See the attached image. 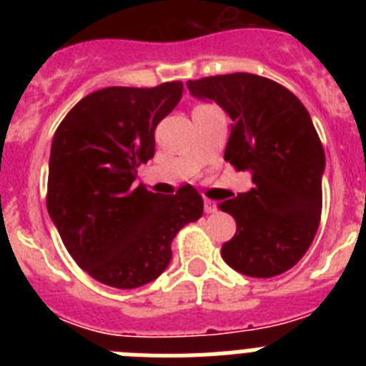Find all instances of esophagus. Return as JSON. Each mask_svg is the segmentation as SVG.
Returning <instances> with one entry per match:
<instances>
[{
    "mask_svg": "<svg viewBox=\"0 0 366 366\" xmlns=\"http://www.w3.org/2000/svg\"><path fill=\"white\" fill-rule=\"evenodd\" d=\"M203 209H205L207 214H212V212H216L218 207H216V203L212 202V199H205V202H203Z\"/></svg>",
    "mask_w": 366,
    "mask_h": 366,
    "instance_id": "esophagus-1",
    "label": "esophagus"
}]
</instances>
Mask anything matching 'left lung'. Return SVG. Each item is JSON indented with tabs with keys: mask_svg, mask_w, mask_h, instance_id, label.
Instances as JSON below:
<instances>
[{
	"mask_svg": "<svg viewBox=\"0 0 366 366\" xmlns=\"http://www.w3.org/2000/svg\"><path fill=\"white\" fill-rule=\"evenodd\" d=\"M187 87L227 112L223 157L253 174V189L218 205L236 222L222 258L254 279L292 269L312 245L322 209L325 150L308 109L290 89L251 73L189 80Z\"/></svg>",
	"mask_w": 366,
	"mask_h": 366,
	"instance_id": "left-lung-1",
	"label": "left lung"
}]
</instances>
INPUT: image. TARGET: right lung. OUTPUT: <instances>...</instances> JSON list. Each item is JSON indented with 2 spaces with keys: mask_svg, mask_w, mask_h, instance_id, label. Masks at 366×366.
Instances as JSON below:
<instances>
[{
  "mask_svg": "<svg viewBox=\"0 0 366 366\" xmlns=\"http://www.w3.org/2000/svg\"><path fill=\"white\" fill-rule=\"evenodd\" d=\"M183 84L104 87L84 97L54 132L47 211L73 260L119 290L152 282L172 258L174 236L203 214L194 187L161 196L134 187L154 157V132Z\"/></svg>",
  "mask_w": 366,
  "mask_h": 366,
  "instance_id": "right-lung-1",
  "label": "right lung"
}]
</instances>
